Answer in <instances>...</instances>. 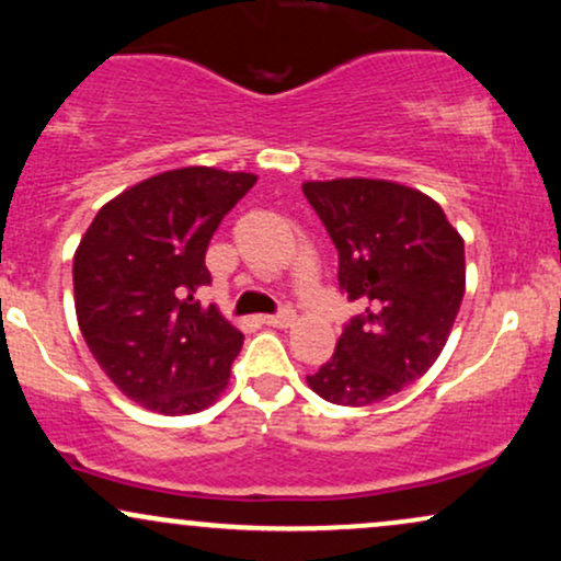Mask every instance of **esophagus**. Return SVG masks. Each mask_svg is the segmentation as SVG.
Here are the masks:
<instances>
[{
	"label": "esophagus",
	"instance_id": "esophagus-1",
	"mask_svg": "<svg viewBox=\"0 0 561 561\" xmlns=\"http://www.w3.org/2000/svg\"><path fill=\"white\" fill-rule=\"evenodd\" d=\"M261 324L279 327V330H285V327L295 324V311H293V308H285V311L274 313V317H261Z\"/></svg>",
	"mask_w": 561,
	"mask_h": 561
}]
</instances>
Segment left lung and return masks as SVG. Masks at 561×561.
Here are the masks:
<instances>
[{
    "mask_svg": "<svg viewBox=\"0 0 561 561\" xmlns=\"http://www.w3.org/2000/svg\"><path fill=\"white\" fill-rule=\"evenodd\" d=\"M302 195L337 248L340 289L364 306L308 388L337 405L379 403L446 347L465 298V240L433 197L398 182H306Z\"/></svg>",
    "mask_w": 561,
    "mask_h": 561,
    "instance_id": "8db88e82",
    "label": "left lung"
}]
</instances>
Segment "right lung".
I'll return each mask as SVG.
<instances>
[{"label": "right lung", "mask_w": 561, "mask_h": 561, "mask_svg": "<svg viewBox=\"0 0 561 561\" xmlns=\"http://www.w3.org/2000/svg\"><path fill=\"white\" fill-rule=\"evenodd\" d=\"M259 176L186 165L100 208L73 255L76 319L111 382L165 416L208 409L229 385L242 332L203 308L205 250Z\"/></svg>", "instance_id": "obj_1"}]
</instances>
